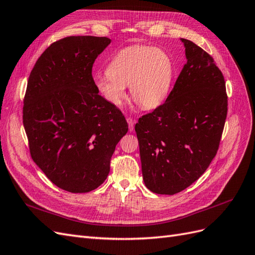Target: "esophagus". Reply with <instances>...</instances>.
I'll return each instance as SVG.
<instances>
[{
  "mask_svg": "<svg viewBox=\"0 0 255 255\" xmlns=\"http://www.w3.org/2000/svg\"><path fill=\"white\" fill-rule=\"evenodd\" d=\"M127 123L129 125V131H133L134 129V121L131 118H127Z\"/></svg>",
  "mask_w": 255,
  "mask_h": 255,
  "instance_id": "esophagus-1",
  "label": "esophagus"
}]
</instances>
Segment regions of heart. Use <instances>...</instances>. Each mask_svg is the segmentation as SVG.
I'll use <instances>...</instances> for the list:
<instances>
[{"mask_svg":"<svg viewBox=\"0 0 255 255\" xmlns=\"http://www.w3.org/2000/svg\"><path fill=\"white\" fill-rule=\"evenodd\" d=\"M173 64L165 51L149 46H131L116 53L107 72L94 76V85L109 104L121 106L130 95L144 109L161 105L170 91Z\"/></svg>","mask_w":255,"mask_h":255,"instance_id":"1","label":"heart"}]
</instances>
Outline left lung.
<instances>
[{"instance_id": "left-lung-1", "label": "left lung", "mask_w": 255, "mask_h": 255, "mask_svg": "<svg viewBox=\"0 0 255 255\" xmlns=\"http://www.w3.org/2000/svg\"><path fill=\"white\" fill-rule=\"evenodd\" d=\"M187 63L165 103L135 124L144 184L175 194L199 179L215 158L228 113L222 72L194 42L180 38Z\"/></svg>"}]
</instances>
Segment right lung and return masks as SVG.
<instances>
[{"label":"right lung","mask_w":255,"mask_h":255,"mask_svg":"<svg viewBox=\"0 0 255 255\" xmlns=\"http://www.w3.org/2000/svg\"><path fill=\"white\" fill-rule=\"evenodd\" d=\"M110 42L95 36L55 41L27 81L23 126L32 159L68 192H90L104 183L116 144L128 131L123 113L99 95L92 76Z\"/></svg>","instance_id":"obj_1"}]
</instances>
